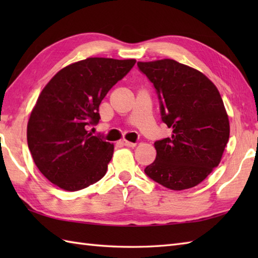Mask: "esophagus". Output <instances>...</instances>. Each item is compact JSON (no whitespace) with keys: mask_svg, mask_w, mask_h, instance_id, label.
Listing matches in <instances>:
<instances>
[{"mask_svg":"<svg viewBox=\"0 0 258 258\" xmlns=\"http://www.w3.org/2000/svg\"><path fill=\"white\" fill-rule=\"evenodd\" d=\"M120 143H122L124 146H127V147H135L136 143H132V142H128L126 140H122L120 141Z\"/></svg>","mask_w":258,"mask_h":258,"instance_id":"obj_1","label":"esophagus"}]
</instances>
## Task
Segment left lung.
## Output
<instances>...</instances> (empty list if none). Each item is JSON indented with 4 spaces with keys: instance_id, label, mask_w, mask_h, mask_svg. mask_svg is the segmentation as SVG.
Listing matches in <instances>:
<instances>
[{
    "instance_id": "left-lung-1",
    "label": "left lung",
    "mask_w": 258,
    "mask_h": 258,
    "mask_svg": "<svg viewBox=\"0 0 258 258\" xmlns=\"http://www.w3.org/2000/svg\"><path fill=\"white\" fill-rule=\"evenodd\" d=\"M156 89L162 120L172 136L154 143L156 158L144 171L173 190L202 183L221 163L229 120L215 84L200 71L164 58L138 62Z\"/></svg>"
}]
</instances>
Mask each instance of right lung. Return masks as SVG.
Masks as SVG:
<instances>
[{"label": "right lung", "mask_w": 258, "mask_h": 258, "mask_svg": "<svg viewBox=\"0 0 258 258\" xmlns=\"http://www.w3.org/2000/svg\"><path fill=\"white\" fill-rule=\"evenodd\" d=\"M136 59L89 57L59 70L44 86L27 122V145L35 165L51 183L83 189L106 174L114 145L93 136L98 106Z\"/></svg>", "instance_id": "right-lung-1"}]
</instances>
